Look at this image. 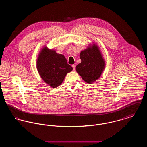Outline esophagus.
<instances>
[{
    "label": "esophagus",
    "mask_w": 147,
    "mask_h": 147,
    "mask_svg": "<svg viewBox=\"0 0 147 147\" xmlns=\"http://www.w3.org/2000/svg\"><path fill=\"white\" fill-rule=\"evenodd\" d=\"M71 67H73V70H75V69H76V65H75V64H73V65H71Z\"/></svg>",
    "instance_id": "esophagus-1"
}]
</instances>
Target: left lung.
<instances>
[{
	"instance_id": "left-lung-1",
	"label": "left lung",
	"mask_w": 147,
	"mask_h": 147,
	"mask_svg": "<svg viewBox=\"0 0 147 147\" xmlns=\"http://www.w3.org/2000/svg\"><path fill=\"white\" fill-rule=\"evenodd\" d=\"M80 58L82 62L77 65L76 70L85 82L91 84L100 78L105 69L102 55L98 46L93 44L81 51Z\"/></svg>"
}]
</instances>
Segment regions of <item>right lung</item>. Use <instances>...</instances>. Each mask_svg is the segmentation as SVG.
<instances>
[{
  "mask_svg": "<svg viewBox=\"0 0 147 147\" xmlns=\"http://www.w3.org/2000/svg\"><path fill=\"white\" fill-rule=\"evenodd\" d=\"M37 69L43 80L52 88L62 83L67 74L73 70L63 55L45 46L40 51L36 62Z\"/></svg>",
  "mask_w": 147,
  "mask_h": 147,
  "instance_id": "right-lung-1",
  "label": "right lung"
}]
</instances>
